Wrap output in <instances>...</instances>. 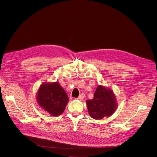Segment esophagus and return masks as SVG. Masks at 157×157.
I'll list each match as a JSON object with an SVG mask.
<instances>
[{
  "label": "esophagus",
  "instance_id": "obj_1",
  "mask_svg": "<svg viewBox=\"0 0 157 157\" xmlns=\"http://www.w3.org/2000/svg\"><path fill=\"white\" fill-rule=\"evenodd\" d=\"M84 97H85V94L84 93H82L81 94L79 97H78V100H82L83 98H84Z\"/></svg>",
  "mask_w": 157,
  "mask_h": 157
}]
</instances>
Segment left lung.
<instances>
[{"mask_svg": "<svg viewBox=\"0 0 157 157\" xmlns=\"http://www.w3.org/2000/svg\"><path fill=\"white\" fill-rule=\"evenodd\" d=\"M86 102L90 116L94 119L109 117L117 106L116 97L112 90L102 85H99L96 89L93 98L87 100Z\"/></svg>", "mask_w": 157, "mask_h": 157, "instance_id": "left-lung-1", "label": "left lung"}]
</instances>
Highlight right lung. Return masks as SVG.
I'll return each mask as SVG.
<instances>
[{
	"label": "right lung",
	"instance_id": "add662e5",
	"mask_svg": "<svg viewBox=\"0 0 157 157\" xmlns=\"http://www.w3.org/2000/svg\"><path fill=\"white\" fill-rule=\"evenodd\" d=\"M40 106L52 116L62 114L68 102V97L58 82L44 83L37 93Z\"/></svg>",
	"mask_w": 157,
	"mask_h": 157
}]
</instances>
